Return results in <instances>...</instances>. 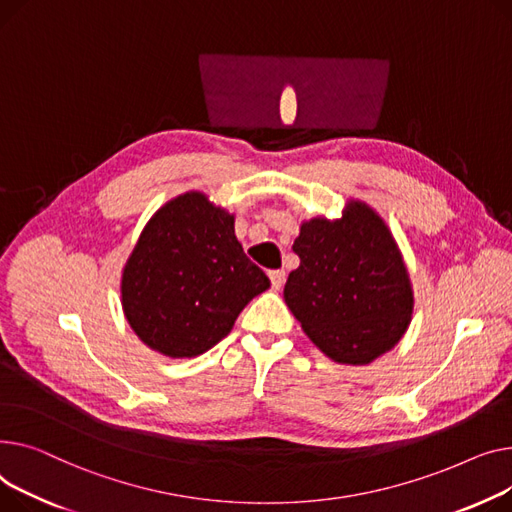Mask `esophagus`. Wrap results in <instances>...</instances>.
<instances>
[{
    "label": "esophagus",
    "instance_id": "34e87169",
    "mask_svg": "<svg viewBox=\"0 0 512 512\" xmlns=\"http://www.w3.org/2000/svg\"><path fill=\"white\" fill-rule=\"evenodd\" d=\"M268 277H270V283H273V289L277 291L285 285V270H270Z\"/></svg>",
    "mask_w": 512,
    "mask_h": 512
}]
</instances>
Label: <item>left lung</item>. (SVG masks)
Instances as JSON below:
<instances>
[{"label": "left lung", "instance_id": "left-lung-1", "mask_svg": "<svg viewBox=\"0 0 512 512\" xmlns=\"http://www.w3.org/2000/svg\"><path fill=\"white\" fill-rule=\"evenodd\" d=\"M293 252L299 266L285 283V304L324 355L366 366L401 341L413 289L395 237L374 208L349 200L341 219L304 221Z\"/></svg>", "mask_w": 512, "mask_h": 512}]
</instances>
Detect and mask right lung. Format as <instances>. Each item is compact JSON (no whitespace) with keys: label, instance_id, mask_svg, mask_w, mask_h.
Listing matches in <instances>:
<instances>
[{"label":"right lung","instance_id":"right-lung-1","mask_svg":"<svg viewBox=\"0 0 512 512\" xmlns=\"http://www.w3.org/2000/svg\"><path fill=\"white\" fill-rule=\"evenodd\" d=\"M233 223L202 192L177 196L150 217L122 273V308L144 345L173 359L196 357L270 287Z\"/></svg>","mask_w":512,"mask_h":512}]
</instances>
